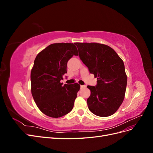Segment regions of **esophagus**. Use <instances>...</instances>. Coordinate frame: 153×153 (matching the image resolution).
I'll return each mask as SVG.
<instances>
[{
	"instance_id": "1",
	"label": "esophagus",
	"mask_w": 153,
	"mask_h": 153,
	"mask_svg": "<svg viewBox=\"0 0 153 153\" xmlns=\"http://www.w3.org/2000/svg\"><path fill=\"white\" fill-rule=\"evenodd\" d=\"M80 87H81V89H84V88L86 87V85H80Z\"/></svg>"
}]
</instances>
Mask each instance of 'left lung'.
<instances>
[{
  "instance_id": "1",
  "label": "left lung",
  "mask_w": 153,
  "mask_h": 153,
  "mask_svg": "<svg viewBox=\"0 0 153 153\" xmlns=\"http://www.w3.org/2000/svg\"><path fill=\"white\" fill-rule=\"evenodd\" d=\"M78 55L89 72L97 78V85H88L87 100L91 112L100 117L112 115L124 99L127 76L123 61L108 46L97 43H76Z\"/></svg>"
}]
</instances>
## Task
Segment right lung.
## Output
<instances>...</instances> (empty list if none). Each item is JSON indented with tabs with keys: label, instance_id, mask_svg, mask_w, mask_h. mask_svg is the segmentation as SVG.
Listing matches in <instances>:
<instances>
[{
	"label": "right lung",
	"instance_id": "1",
	"mask_svg": "<svg viewBox=\"0 0 153 153\" xmlns=\"http://www.w3.org/2000/svg\"><path fill=\"white\" fill-rule=\"evenodd\" d=\"M73 55H78L75 43H53L34 60L30 73L31 93L38 108L50 117H62L73 108L80 85L61 83L67 73V62Z\"/></svg>",
	"mask_w": 153,
	"mask_h": 153
}]
</instances>
